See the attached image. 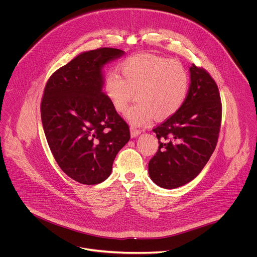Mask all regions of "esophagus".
Here are the masks:
<instances>
[{
    "label": "esophagus",
    "instance_id": "1",
    "mask_svg": "<svg viewBox=\"0 0 257 257\" xmlns=\"http://www.w3.org/2000/svg\"><path fill=\"white\" fill-rule=\"evenodd\" d=\"M130 133H131L132 137H136V136H138L141 133V130H139V129L135 128V127H131L130 128Z\"/></svg>",
    "mask_w": 257,
    "mask_h": 257
}]
</instances>
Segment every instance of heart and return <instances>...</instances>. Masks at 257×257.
<instances>
[{
	"instance_id": "1",
	"label": "heart",
	"mask_w": 257,
	"mask_h": 257,
	"mask_svg": "<svg viewBox=\"0 0 257 257\" xmlns=\"http://www.w3.org/2000/svg\"><path fill=\"white\" fill-rule=\"evenodd\" d=\"M119 69L123 78L109 72L104 90L114 109L122 114L127 112L136 92L138 102L128 114L135 125L147 124L154 116L158 120L171 117L187 97L189 75L178 60L137 54L125 59Z\"/></svg>"
}]
</instances>
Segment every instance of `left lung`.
<instances>
[{"mask_svg": "<svg viewBox=\"0 0 257 257\" xmlns=\"http://www.w3.org/2000/svg\"><path fill=\"white\" fill-rule=\"evenodd\" d=\"M190 86L181 108L153 131L159 148L148 164L152 181L174 189L193 180L215 150L222 118L218 86L202 67H190Z\"/></svg>", "mask_w": 257, "mask_h": 257, "instance_id": "left-lung-1", "label": "left lung"}]
</instances>
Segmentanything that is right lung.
I'll return each mask as SVG.
<instances>
[{
	"label": "right lung",
	"mask_w": 257,
	"mask_h": 257,
	"mask_svg": "<svg viewBox=\"0 0 257 257\" xmlns=\"http://www.w3.org/2000/svg\"><path fill=\"white\" fill-rule=\"evenodd\" d=\"M123 54L107 47L82 53L44 89L41 119L49 147L64 173L82 184L105 181L130 139L128 124L102 91V66Z\"/></svg>",
	"instance_id": "1"
}]
</instances>
